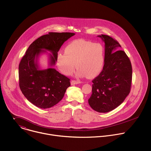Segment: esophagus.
<instances>
[{"instance_id":"34e87169","label":"esophagus","mask_w":151,"mask_h":151,"mask_svg":"<svg viewBox=\"0 0 151 151\" xmlns=\"http://www.w3.org/2000/svg\"><path fill=\"white\" fill-rule=\"evenodd\" d=\"M71 85H76V84H78L81 83V82L80 81H75V80H72L70 82Z\"/></svg>"}]
</instances>
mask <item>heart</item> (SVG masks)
<instances>
[{
  "mask_svg": "<svg viewBox=\"0 0 151 151\" xmlns=\"http://www.w3.org/2000/svg\"><path fill=\"white\" fill-rule=\"evenodd\" d=\"M64 53L57 55V64L60 70L66 75H71L77 68L76 76L93 78L102 70L104 62V51L99 43L85 39L70 42Z\"/></svg>",
  "mask_w": 151,
  "mask_h": 151,
  "instance_id": "1",
  "label": "heart"
}]
</instances>
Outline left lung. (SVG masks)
<instances>
[{
    "label": "left lung",
    "instance_id": "8db88e82",
    "mask_svg": "<svg viewBox=\"0 0 151 151\" xmlns=\"http://www.w3.org/2000/svg\"><path fill=\"white\" fill-rule=\"evenodd\" d=\"M104 42V62L101 73L93 80L88 103L94 111L106 113L119 106L130 92L132 67L121 45L109 36H98ZM116 51L115 52V51Z\"/></svg>",
    "mask_w": 151,
    "mask_h": 151
}]
</instances>
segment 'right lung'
Masks as SVG:
<instances>
[{"mask_svg": "<svg viewBox=\"0 0 151 151\" xmlns=\"http://www.w3.org/2000/svg\"><path fill=\"white\" fill-rule=\"evenodd\" d=\"M74 33L50 32L40 36L29 46L18 68L19 86L26 98L33 104L47 109L57 104L70 86V79L52 66L55 64L58 52ZM50 51L49 68L40 70L38 58L40 54Z\"/></svg>", "mask_w": 151, "mask_h": 151, "instance_id": "1", "label": "right lung"}]
</instances>
